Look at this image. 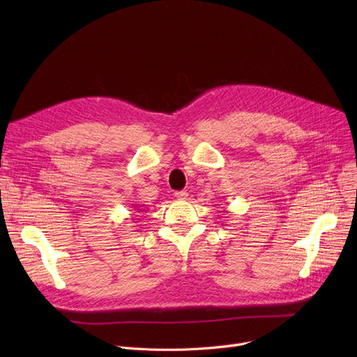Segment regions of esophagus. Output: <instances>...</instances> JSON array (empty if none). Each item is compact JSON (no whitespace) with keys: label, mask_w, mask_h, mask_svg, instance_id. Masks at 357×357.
I'll use <instances>...</instances> for the list:
<instances>
[{"label":"esophagus","mask_w":357,"mask_h":357,"mask_svg":"<svg viewBox=\"0 0 357 357\" xmlns=\"http://www.w3.org/2000/svg\"><path fill=\"white\" fill-rule=\"evenodd\" d=\"M175 197H176L178 199H185L186 197H188V192H185V191H176V192H175Z\"/></svg>","instance_id":"1"}]
</instances>
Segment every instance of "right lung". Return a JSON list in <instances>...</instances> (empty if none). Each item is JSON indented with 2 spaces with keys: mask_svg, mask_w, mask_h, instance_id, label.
<instances>
[{
  "mask_svg": "<svg viewBox=\"0 0 357 357\" xmlns=\"http://www.w3.org/2000/svg\"><path fill=\"white\" fill-rule=\"evenodd\" d=\"M136 210H137V213H140V211H144V213H146V211H147V210H144V207H143V205H142V207H139V208L136 207Z\"/></svg>",
  "mask_w": 357,
  "mask_h": 357,
  "instance_id": "1",
  "label": "right lung"
}]
</instances>
